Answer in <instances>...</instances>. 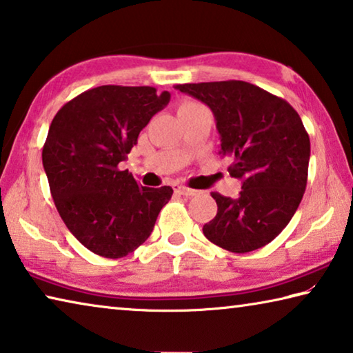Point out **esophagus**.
I'll list each match as a JSON object with an SVG mask.
<instances>
[{
	"label": "esophagus",
	"mask_w": 353,
	"mask_h": 353,
	"mask_svg": "<svg viewBox=\"0 0 353 353\" xmlns=\"http://www.w3.org/2000/svg\"><path fill=\"white\" fill-rule=\"evenodd\" d=\"M174 191L182 196H194L196 193H198L196 190H191L188 187H182V185H174Z\"/></svg>",
	"instance_id": "esophagus-1"
}]
</instances>
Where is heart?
<instances>
[{
  "label": "heart",
  "instance_id": "1",
  "mask_svg": "<svg viewBox=\"0 0 353 353\" xmlns=\"http://www.w3.org/2000/svg\"><path fill=\"white\" fill-rule=\"evenodd\" d=\"M187 104H196V103H183L182 105H187Z\"/></svg>",
  "mask_w": 353,
  "mask_h": 353
}]
</instances>
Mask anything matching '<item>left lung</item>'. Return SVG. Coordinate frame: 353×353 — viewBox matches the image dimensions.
Masks as SVG:
<instances>
[{
    "mask_svg": "<svg viewBox=\"0 0 353 353\" xmlns=\"http://www.w3.org/2000/svg\"><path fill=\"white\" fill-rule=\"evenodd\" d=\"M174 88L210 107L219 154L234 159L229 172L243 182L236 199L212 193L218 213L202 232L230 252L266 246L288 225L305 193L310 137L301 117L285 99L244 81Z\"/></svg>",
    "mask_w": 353,
    "mask_h": 353,
    "instance_id": "1",
    "label": "left lung"
}]
</instances>
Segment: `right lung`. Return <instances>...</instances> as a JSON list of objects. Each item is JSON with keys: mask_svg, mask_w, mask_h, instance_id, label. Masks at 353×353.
<instances>
[{"mask_svg": "<svg viewBox=\"0 0 353 353\" xmlns=\"http://www.w3.org/2000/svg\"><path fill=\"white\" fill-rule=\"evenodd\" d=\"M170 98L154 87L101 85L68 101L52 119L41 151L51 196L68 230L93 254L134 252L171 199V187H141L118 168Z\"/></svg>", "mask_w": 353, "mask_h": 353, "instance_id": "add662e5", "label": "right lung"}]
</instances>
